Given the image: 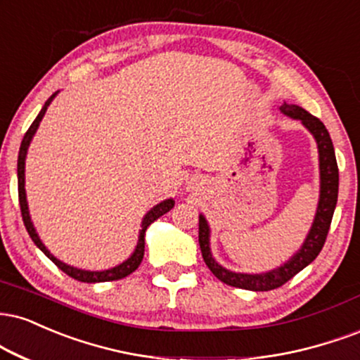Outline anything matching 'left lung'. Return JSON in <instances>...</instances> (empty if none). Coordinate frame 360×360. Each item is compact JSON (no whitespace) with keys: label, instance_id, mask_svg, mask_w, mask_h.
Instances as JSON below:
<instances>
[{"label":"left lung","instance_id":"left-lung-1","mask_svg":"<svg viewBox=\"0 0 360 360\" xmlns=\"http://www.w3.org/2000/svg\"><path fill=\"white\" fill-rule=\"evenodd\" d=\"M280 110L283 114L293 117V119L302 120V124L314 134L315 141H317L320 154V201L317 214H315V221L311 224V229L304 246H302V250L298 251L295 257L285 263L283 266L262 275L233 274V271L218 265L214 258L211 257L210 251V228H207L206 219L199 216V246H201L202 259H205L211 274L218 280H221L223 283L229 285V287L253 290V292H268V290L281 287V285L292 280L298 271L304 270L307 265H310L319 257L323 245H326L328 229H330L332 216L337 205V194H339V167H337L332 139L328 136L326 125L320 122V119L309 114L302 107L283 103Z\"/></svg>","mask_w":360,"mask_h":360}]
</instances>
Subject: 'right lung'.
Here are the masks:
<instances>
[{
    "label": "right lung",
    "instance_id": "add662e5",
    "mask_svg": "<svg viewBox=\"0 0 360 360\" xmlns=\"http://www.w3.org/2000/svg\"><path fill=\"white\" fill-rule=\"evenodd\" d=\"M56 94L51 95L49 101L45 102V105H43V109L40 110V114L37 115V119L33 120V124L30 125V129L25 134L23 141H21V146H20V154H18V199H20V210H21V218H23V223H25V228H27L30 238L33 240V243L40 248L43 253L49 257L51 262L55 263L56 266L60 268V270L63 271V274H67L68 276H72V278L79 280V281H86V283H98V281H112V280H120L124 278V276L131 275L132 271H136L139 265H141L142 258H144V235H146V229L149 226L150 223H154L155 219L161 218L162 214H166L167 211L172 210V206H174V201L172 199H166V201H162L161 205L154 206L153 210L149 211V213L146 214L144 221H142V229H141V235H139V241H137V246H136V251H134V255L131 258L127 259V262L120 263L119 266L115 268H110V270H105V271H85V270H79V268H73V266H68L65 265V263L60 262V259H56L53 255L50 253L49 250L45 248V245L41 243L40 238H38L37 231H34L33 224H32V219H30V214H28V205H27V194H25V158H27V150H28V146L30 142H32V137L33 134L37 132L38 125H40L43 115H45L46 109H49L50 102L53 101Z\"/></svg>",
    "mask_w": 360,
    "mask_h": 360
}]
</instances>
